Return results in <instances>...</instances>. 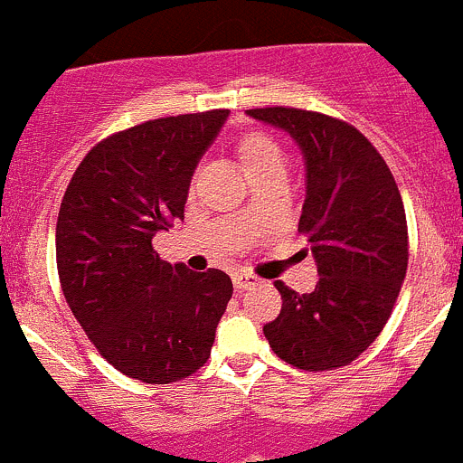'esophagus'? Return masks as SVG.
<instances>
[{
    "label": "esophagus",
    "mask_w": 463,
    "mask_h": 463,
    "mask_svg": "<svg viewBox=\"0 0 463 463\" xmlns=\"http://www.w3.org/2000/svg\"><path fill=\"white\" fill-rule=\"evenodd\" d=\"M232 282H234L236 289H248V287H254L257 284V278L248 270H239V273L232 275Z\"/></svg>",
    "instance_id": "esophagus-1"
}]
</instances>
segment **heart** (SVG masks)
Masks as SVG:
<instances>
[{
    "instance_id": "1",
    "label": "heart",
    "mask_w": 463,
    "mask_h": 463,
    "mask_svg": "<svg viewBox=\"0 0 463 463\" xmlns=\"http://www.w3.org/2000/svg\"><path fill=\"white\" fill-rule=\"evenodd\" d=\"M239 158L243 169L254 165L269 163V160H282L279 146L264 133H248L239 139Z\"/></svg>"
}]
</instances>
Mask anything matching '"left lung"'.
Returning <instances> with one entry per match:
<instances>
[{
	"instance_id": "left-lung-1",
	"label": "left lung",
	"mask_w": 463,
	"mask_h": 463,
	"mask_svg": "<svg viewBox=\"0 0 463 463\" xmlns=\"http://www.w3.org/2000/svg\"><path fill=\"white\" fill-rule=\"evenodd\" d=\"M248 114L298 144L307 185L298 232L321 275L312 294L275 282L282 309L264 335L298 370L345 367L379 337L404 282L409 232L400 188L370 139L342 118L298 108Z\"/></svg>"
}]
</instances>
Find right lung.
Wrapping results in <instances>:
<instances>
[{"mask_svg":"<svg viewBox=\"0 0 463 463\" xmlns=\"http://www.w3.org/2000/svg\"><path fill=\"white\" fill-rule=\"evenodd\" d=\"M227 117L179 114L109 135L84 156L61 199V291L99 354L130 379L174 383L211 355L232 279L167 264L151 241L184 220L194 167Z\"/></svg>","mask_w":463,"mask_h":463,"instance_id":"right-lung-1","label":"right lung"}]
</instances>
